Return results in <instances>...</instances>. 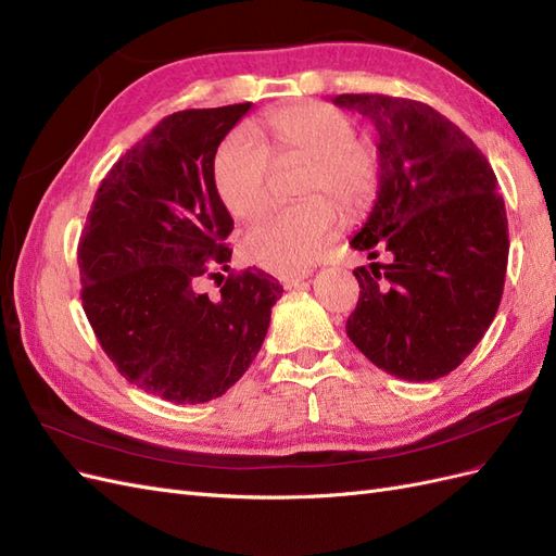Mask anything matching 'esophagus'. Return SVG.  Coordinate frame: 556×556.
I'll use <instances>...</instances> for the list:
<instances>
[{
    "mask_svg": "<svg viewBox=\"0 0 556 556\" xmlns=\"http://www.w3.org/2000/svg\"><path fill=\"white\" fill-rule=\"evenodd\" d=\"M313 274V268L311 266H301V268H292V271H288V274H282L280 276V282L285 285V288H296L299 282H304L308 276Z\"/></svg>",
    "mask_w": 556,
    "mask_h": 556,
    "instance_id": "obj_1",
    "label": "esophagus"
}]
</instances>
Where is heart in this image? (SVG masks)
Listing matches in <instances>:
<instances>
[{
	"mask_svg": "<svg viewBox=\"0 0 556 556\" xmlns=\"http://www.w3.org/2000/svg\"><path fill=\"white\" fill-rule=\"evenodd\" d=\"M262 146L229 134L213 160L217 197L233 217H255L268 201V166L306 160L301 194L288 208L268 211L250 227L243 252L250 262L285 274L319 255L339 229L341 215H362L378 194L376 148L355 137V123L329 104H290L264 113L255 123ZM329 195L331 202L321 194Z\"/></svg>",
	"mask_w": 556,
	"mask_h": 556,
	"instance_id": "b5f03b06",
	"label": "heart"
}]
</instances>
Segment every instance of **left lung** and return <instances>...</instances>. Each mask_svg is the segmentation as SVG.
I'll use <instances>...</instances> for the list:
<instances>
[{
    "mask_svg": "<svg viewBox=\"0 0 556 556\" xmlns=\"http://www.w3.org/2000/svg\"><path fill=\"white\" fill-rule=\"evenodd\" d=\"M378 131L374 211L350 241L390 264L357 266L345 331L382 371L429 382L454 371L490 329L508 266V217L480 148L413 99L339 94Z\"/></svg>",
    "mask_w": 556,
    "mask_h": 556,
    "instance_id": "obj_1",
    "label": "left lung"
}]
</instances>
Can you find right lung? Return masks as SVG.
I'll return each mask as SVG.
<instances>
[{"label":"right lung","instance_id":"right-lung-1","mask_svg":"<svg viewBox=\"0 0 556 556\" xmlns=\"http://www.w3.org/2000/svg\"><path fill=\"white\" fill-rule=\"evenodd\" d=\"M250 102L166 115L99 185L78 243L83 311L117 371L172 403L223 396L257 357L282 294L262 268L211 299L199 278L231 260L217 146ZM220 276V274H211Z\"/></svg>","mask_w":556,"mask_h":556}]
</instances>
